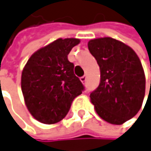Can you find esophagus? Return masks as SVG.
Returning a JSON list of instances; mask_svg holds the SVG:
<instances>
[{"label": "esophagus", "instance_id": "1", "mask_svg": "<svg viewBox=\"0 0 151 151\" xmlns=\"http://www.w3.org/2000/svg\"><path fill=\"white\" fill-rule=\"evenodd\" d=\"M86 80H87V77L85 76V75L81 78V82H85V81H86Z\"/></svg>", "mask_w": 151, "mask_h": 151}]
</instances>
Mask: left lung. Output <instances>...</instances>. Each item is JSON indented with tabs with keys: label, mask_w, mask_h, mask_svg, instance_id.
Here are the masks:
<instances>
[{
	"label": "left lung",
	"mask_w": 151,
	"mask_h": 151,
	"mask_svg": "<svg viewBox=\"0 0 151 151\" xmlns=\"http://www.w3.org/2000/svg\"><path fill=\"white\" fill-rule=\"evenodd\" d=\"M88 48L101 70L100 84L90 95L95 111L109 123L122 124L139 112L144 100L141 62L130 47L109 37L90 40Z\"/></svg>",
	"instance_id": "1"
}]
</instances>
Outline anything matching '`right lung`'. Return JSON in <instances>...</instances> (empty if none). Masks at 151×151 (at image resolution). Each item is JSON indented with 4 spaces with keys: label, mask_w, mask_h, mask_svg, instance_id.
<instances>
[{
    "label": "right lung",
    "mask_w": 151,
    "mask_h": 151,
    "mask_svg": "<svg viewBox=\"0 0 151 151\" xmlns=\"http://www.w3.org/2000/svg\"><path fill=\"white\" fill-rule=\"evenodd\" d=\"M79 39H58L34 52L22 73V91L30 113L40 122L54 124L68 114L84 91L68 60Z\"/></svg>",
    "instance_id": "add662e5"
}]
</instances>
